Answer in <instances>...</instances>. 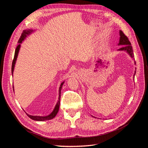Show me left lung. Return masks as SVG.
<instances>
[{
  "mask_svg": "<svg viewBox=\"0 0 148 148\" xmlns=\"http://www.w3.org/2000/svg\"><path fill=\"white\" fill-rule=\"evenodd\" d=\"M119 34H120V39H119V42L118 44L119 46H123L122 47L118 49L119 51H125L127 52L129 56H130L133 60H135V58H134V53L133 52V49L132 46L131 45L130 42L129 41L128 38L125 36L122 31L120 30L119 31ZM135 64H136L135 61ZM136 74V71H135V73L133 75V79L135 78V75Z\"/></svg>",
  "mask_w": 148,
  "mask_h": 148,
  "instance_id": "left-lung-1",
  "label": "left lung"
}]
</instances>
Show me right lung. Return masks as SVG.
<instances>
[{"mask_svg":"<svg viewBox=\"0 0 148 148\" xmlns=\"http://www.w3.org/2000/svg\"><path fill=\"white\" fill-rule=\"evenodd\" d=\"M33 32H34V31L33 29H27V30H24L23 32L22 33L21 36L20 38L18 40V44L15 49V56H14V59H13V60L12 62V76H13V71H14V68H15V65L16 63V59L18 55V52L20 51V49L21 47V44L22 43L24 40L26 39V38L28 36L30 35ZM65 82H62L60 85V88L59 89V98H58V101L57 102V104L53 109V111L52 112L47 115V116H36V115H31L28 114L27 113H26L27 114V115L28 117L32 120H36V121H45V120H51L53 118H54L58 112H59V107H60V94H61V89L62 88V86L64 83Z\"/></svg>","mask_w":148,"mask_h":148,"instance_id":"obj_1","label":"right lung"}]
</instances>
